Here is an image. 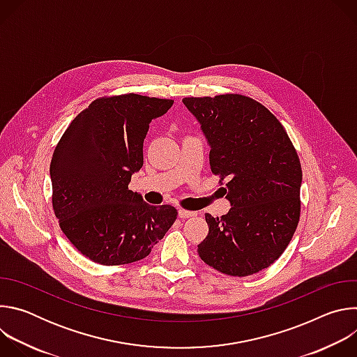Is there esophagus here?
<instances>
[{
  "instance_id": "esophagus-1",
  "label": "esophagus",
  "mask_w": 357,
  "mask_h": 357,
  "mask_svg": "<svg viewBox=\"0 0 357 357\" xmlns=\"http://www.w3.org/2000/svg\"><path fill=\"white\" fill-rule=\"evenodd\" d=\"M178 213H179L181 219H188V218H192V216L196 215V212H190V211H186V209H179Z\"/></svg>"
}]
</instances>
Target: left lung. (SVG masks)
<instances>
[{"label":"left lung","instance_id":"1","mask_svg":"<svg viewBox=\"0 0 357 357\" xmlns=\"http://www.w3.org/2000/svg\"><path fill=\"white\" fill-rule=\"evenodd\" d=\"M211 145V169L226 181L230 211L206 213L199 257L215 270L247 277L280 259L301 215V162L285 128L259 101L241 94L185 97Z\"/></svg>","mask_w":357,"mask_h":357}]
</instances>
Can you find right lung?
Instances as JSON below:
<instances>
[{
  "label": "right lung",
  "mask_w": 357,
  "mask_h": 357,
  "mask_svg": "<svg viewBox=\"0 0 357 357\" xmlns=\"http://www.w3.org/2000/svg\"><path fill=\"white\" fill-rule=\"evenodd\" d=\"M172 100L135 93L100 97L69 124L52 161V206L59 226L84 257L103 266L145 259L178 216L128 189L144 164L149 123Z\"/></svg>",
  "instance_id": "right-lung-1"
}]
</instances>
